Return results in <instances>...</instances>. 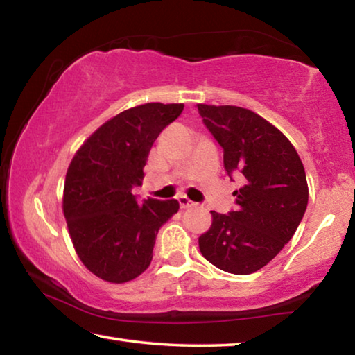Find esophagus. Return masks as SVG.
<instances>
[{"label":"esophagus","instance_id":"1","mask_svg":"<svg viewBox=\"0 0 355 355\" xmlns=\"http://www.w3.org/2000/svg\"><path fill=\"white\" fill-rule=\"evenodd\" d=\"M178 203H180V208H189V207H194L196 203L194 202H191L188 197H184V196H182V197H178Z\"/></svg>","mask_w":355,"mask_h":355}]
</instances>
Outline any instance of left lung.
<instances>
[{"instance_id":"left-lung-1","label":"left lung","mask_w":355,"mask_h":355,"mask_svg":"<svg viewBox=\"0 0 355 355\" xmlns=\"http://www.w3.org/2000/svg\"><path fill=\"white\" fill-rule=\"evenodd\" d=\"M203 123L224 148V167L241 188L236 208L211 211L199 238L202 255L222 271L245 275L261 269L293 238L309 203L304 164L286 136L239 106L197 105Z\"/></svg>"}]
</instances>
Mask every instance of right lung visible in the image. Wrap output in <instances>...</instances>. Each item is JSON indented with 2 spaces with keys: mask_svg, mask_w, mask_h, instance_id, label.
I'll return each instance as SVG.
<instances>
[{
  "mask_svg": "<svg viewBox=\"0 0 355 355\" xmlns=\"http://www.w3.org/2000/svg\"><path fill=\"white\" fill-rule=\"evenodd\" d=\"M184 105L146 103L117 114L83 144L69 166L62 208L78 257L111 284L141 275L158 230L178 211L177 200L133 196L156 137Z\"/></svg>",
  "mask_w": 355,
  "mask_h": 355,
  "instance_id": "add662e5",
  "label": "right lung"
}]
</instances>
